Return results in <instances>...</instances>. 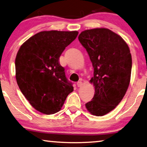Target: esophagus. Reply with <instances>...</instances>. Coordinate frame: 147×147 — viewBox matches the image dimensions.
I'll use <instances>...</instances> for the list:
<instances>
[{"instance_id": "obj_1", "label": "esophagus", "mask_w": 147, "mask_h": 147, "mask_svg": "<svg viewBox=\"0 0 147 147\" xmlns=\"http://www.w3.org/2000/svg\"><path fill=\"white\" fill-rule=\"evenodd\" d=\"M77 86H78V87L80 88L81 86H82V82H81V81H78V82H77Z\"/></svg>"}]
</instances>
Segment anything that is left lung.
<instances>
[{
    "mask_svg": "<svg viewBox=\"0 0 147 147\" xmlns=\"http://www.w3.org/2000/svg\"><path fill=\"white\" fill-rule=\"evenodd\" d=\"M78 40L86 49L94 67L90 82L95 88L92 100L86 104L92 115L102 116L116 108L129 86L132 59L127 44L107 28L85 30Z\"/></svg>",
    "mask_w": 147,
    "mask_h": 147,
    "instance_id": "left-lung-1",
    "label": "left lung"
}]
</instances>
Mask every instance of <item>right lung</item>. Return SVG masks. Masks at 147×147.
Listing matches in <instances>:
<instances>
[{
    "label": "right lung",
    "mask_w": 147,
    "mask_h": 147,
    "mask_svg": "<svg viewBox=\"0 0 147 147\" xmlns=\"http://www.w3.org/2000/svg\"><path fill=\"white\" fill-rule=\"evenodd\" d=\"M78 34L76 31H41L18 50L15 61L18 85L31 106L42 113L59 112L74 90L59 59Z\"/></svg>",
    "instance_id": "1"
}]
</instances>
